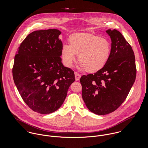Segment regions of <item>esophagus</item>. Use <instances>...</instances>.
<instances>
[{
  "label": "esophagus",
  "instance_id": "34e87169",
  "mask_svg": "<svg viewBox=\"0 0 148 148\" xmlns=\"http://www.w3.org/2000/svg\"><path fill=\"white\" fill-rule=\"evenodd\" d=\"M75 79H76V81L79 80L80 79V77H81V75H80V73H79L76 72V73H75Z\"/></svg>",
  "mask_w": 148,
  "mask_h": 148
}]
</instances>
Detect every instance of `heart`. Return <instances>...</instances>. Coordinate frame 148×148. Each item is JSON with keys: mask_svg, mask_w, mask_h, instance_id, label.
<instances>
[{"mask_svg": "<svg viewBox=\"0 0 148 148\" xmlns=\"http://www.w3.org/2000/svg\"><path fill=\"white\" fill-rule=\"evenodd\" d=\"M70 45L65 44L62 49L64 63L71 66L76 59L88 72H96L102 69L109 58L110 42L103 38L88 33L75 34L69 39Z\"/></svg>", "mask_w": 148, "mask_h": 148, "instance_id": "b5f03b06", "label": "heart"}]
</instances>
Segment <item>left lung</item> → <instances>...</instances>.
I'll list each match as a JSON object with an SVG mask.
<instances>
[{"label": "left lung", "instance_id": "8db88e82", "mask_svg": "<svg viewBox=\"0 0 148 148\" xmlns=\"http://www.w3.org/2000/svg\"><path fill=\"white\" fill-rule=\"evenodd\" d=\"M106 32L112 41L108 62L94 74L80 78L85 104L99 115L112 113L123 103L136 77L135 56L130 45L119 31L109 29Z\"/></svg>", "mask_w": 148, "mask_h": 148}]
</instances>
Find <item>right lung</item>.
Masks as SVG:
<instances>
[{
  "label": "right lung",
  "mask_w": 148,
  "mask_h": 148,
  "mask_svg": "<svg viewBox=\"0 0 148 148\" xmlns=\"http://www.w3.org/2000/svg\"><path fill=\"white\" fill-rule=\"evenodd\" d=\"M60 34L56 29L34 31L22 42L15 56V85L25 103L40 114L57 110L75 80L74 72L62 63Z\"/></svg>",
  "instance_id": "add662e5"
}]
</instances>
